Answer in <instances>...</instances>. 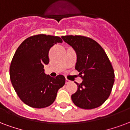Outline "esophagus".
<instances>
[{"label": "esophagus", "mask_w": 130, "mask_h": 130, "mask_svg": "<svg viewBox=\"0 0 130 130\" xmlns=\"http://www.w3.org/2000/svg\"><path fill=\"white\" fill-rule=\"evenodd\" d=\"M70 83H71V81H70V80H68V79L65 80V83H66V84H69Z\"/></svg>", "instance_id": "34e87169"}]
</instances>
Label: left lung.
Returning a JSON list of instances; mask_svg holds the SVG:
<instances>
[{"instance_id": "1", "label": "left lung", "mask_w": 130, "mask_h": 130, "mask_svg": "<svg viewBox=\"0 0 130 130\" xmlns=\"http://www.w3.org/2000/svg\"><path fill=\"white\" fill-rule=\"evenodd\" d=\"M61 38L76 52L75 68L83 80L72 95L73 103L85 109L101 106L109 96L114 83V70L106 53L92 38L72 35Z\"/></svg>"}]
</instances>
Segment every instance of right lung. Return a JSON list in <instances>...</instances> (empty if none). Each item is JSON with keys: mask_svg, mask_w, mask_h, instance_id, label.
I'll return each mask as SVG.
<instances>
[{"mask_svg": "<svg viewBox=\"0 0 130 130\" xmlns=\"http://www.w3.org/2000/svg\"><path fill=\"white\" fill-rule=\"evenodd\" d=\"M62 42L58 36L38 34L25 39L16 51L9 68L10 80L26 105L34 108L50 106L55 101L58 90L65 85L64 76L51 77L43 69L50 62V48Z\"/></svg>", "mask_w": 130, "mask_h": 130, "instance_id": "add662e5", "label": "right lung"}]
</instances>
